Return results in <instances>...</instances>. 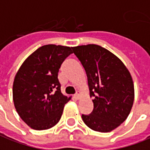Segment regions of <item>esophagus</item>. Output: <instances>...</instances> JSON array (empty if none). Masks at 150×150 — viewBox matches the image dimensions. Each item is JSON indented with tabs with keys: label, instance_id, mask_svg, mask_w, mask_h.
Masks as SVG:
<instances>
[{
	"label": "esophagus",
	"instance_id": "esophagus-1",
	"mask_svg": "<svg viewBox=\"0 0 150 150\" xmlns=\"http://www.w3.org/2000/svg\"><path fill=\"white\" fill-rule=\"evenodd\" d=\"M74 97H75V99L79 100L80 98V93H79V92H77V93H75V95H74Z\"/></svg>",
	"mask_w": 150,
	"mask_h": 150
}]
</instances>
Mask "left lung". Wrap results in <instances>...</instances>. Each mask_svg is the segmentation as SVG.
<instances>
[{"label":"left lung","mask_w":150,"mask_h":150,"mask_svg":"<svg viewBox=\"0 0 150 150\" xmlns=\"http://www.w3.org/2000/svg\"><path fill=\"white\" fill-rule=\"evenodd\" d=\"M85 70L93 110L82 115L91 129L109 132L124 122L134 101V84L129 71L115 54L97 45L73 47Z\"/></svg>","instance_id":"obj_1"}]
</instances>
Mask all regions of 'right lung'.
Listing matches in <instances>:
<instances>
[{"label":"right lung","instance_id":"right-lung-1","mask_svg":"<svg viewBox=\"0 0 150 150\" xmlns=\"http://www.w3.org/2000/svg\"><path fill=\"white\" fill-rule=\"evenodd\" d=\"M67 46L40 47L24 61L13 84L14 107L20 118L35 130H46L59 122L71 97L61 92L57 79L62 63L72 53Z\"/></svg>","mask_w":150,"mask_h":150}]
</instances>
